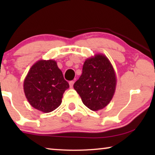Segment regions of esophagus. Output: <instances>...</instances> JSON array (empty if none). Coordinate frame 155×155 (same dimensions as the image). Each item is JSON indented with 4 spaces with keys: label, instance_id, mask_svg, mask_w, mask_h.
Wrapping results in <instances>:
<instances>
[{
    "label": "esophagus",
    "instance_id": "esophagus-1",
    "mask_svg": "<svg viewBox=\"0 0 155 155\" xmlns=\"http://www.w3.org/2000/svg\"><path fill=\"white\" fill-rule=\"evenodd\" d=\"M74 82H75V81H74V80H71V81H70L69 82V84H70V87H73V84H74Z\"/></svg>",
    "mask_w": 155,
    "mask_h": 155
}]
</instances>
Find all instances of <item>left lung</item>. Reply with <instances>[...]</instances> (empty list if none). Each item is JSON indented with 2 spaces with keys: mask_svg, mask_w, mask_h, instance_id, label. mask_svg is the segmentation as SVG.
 Wrapping results in <instances>:
<instances>
[{
  "mask_svg": "<svg viewBox=\"0 0 155 155\" xmlns=\"http://www.w3.org/2000/svg\"><path fill=\"white\" fill-rule=\"evenodd\" d=\"M116 84V75L111 63L104 55L98 54L85 61L82 75L73 87L87 107L98 111L111 100Z\"/></svg>",
  "mask_w": 155,
  "mask_h": 155,
  "instance_id": "8db88e82",
  "label": "left lung"
}]
</instances>
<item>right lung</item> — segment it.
<instances>
[{
	"label": "right lung",
	"mask_w": 155,
	"mask_h": 155,
	"mask_svg": "<svg viewBox=\"0 0 155 155\" xmlns=\"http://www.w3.org/2000/svg\"><path fill=\"white\" fill-rule=\"evenodd\" d=\"M69 84L55 61H39L29 70L24 81L25 96L34 108L48 113L61 104Z\"/></svg>",
	"instance_id": "right-lung-1"
}]
</instances>
